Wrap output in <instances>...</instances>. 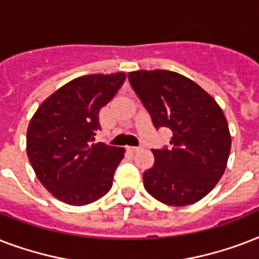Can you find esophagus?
I'll return each instance as SVG.
<instances>
[{
  "label": "esophagus",
  "instance_id": "obj_1",
  "mask_svg": "<svg viewBox=\"0 0 259 259\" xmlns=\"http://www.w3.org/2000/svg\"><path fill=\"white\" fill-rule=\"evenodd\" d=\"M127 149H129L130 152H138V150L141 149V148H140V146H129Z\"/></svg>",
  "mask_w": 259,
  "mask_h": 259
}]
</instances>
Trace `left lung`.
Returning <instances> with one entry per match:
<instances>
[{
	"instance_id": "left-lung-1",
	"label": "left lung",
	"mask_w": 259,
	"mask_h": 259,
	"mask_svg": "<svg viewBox=\"0 0 259 259\" xmlns=\"http://www.w3.org/2000/svg\"><path fill=\"white\" fill-rule=\"evenodd\" d=\"M127 78L154 127L172 132L169 146L152 149L154 164L144 172V187L164 204L196 203L227 165L231 137L225 114L209 94L173 71H134Z\"/></svg>"
}]
</instances>
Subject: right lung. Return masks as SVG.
<instances>
[{
    "label": "right lung",
    "instance_id": "right-lung-1",
    "mask_svg": "<svg viewBox=\"0 0 259 259\" xmlns=\"http://www.w3.org/2000/svg\"><path fill=\"white\" fill-rule=\"evenodd\" d=\"M123 82V72L74 79L47 98L30 119L26 133L30 165L59 200L84 205L111 188L125 149L94 140L101 129L99 110Z\"/></svg>",
    "mask_w": 259,
    "mask_h": 259
}]
</instances>
